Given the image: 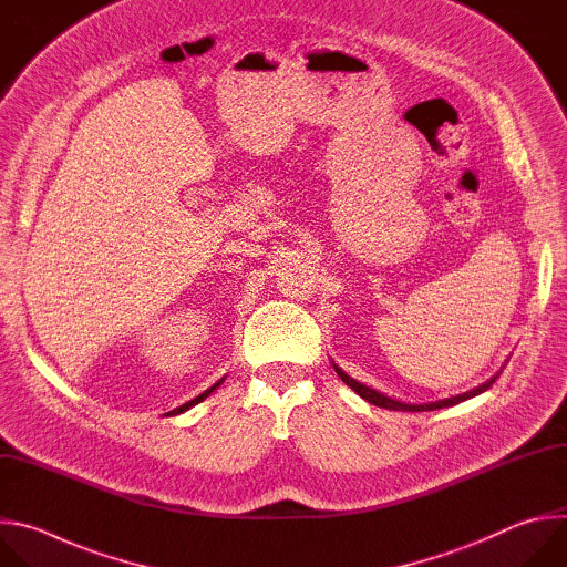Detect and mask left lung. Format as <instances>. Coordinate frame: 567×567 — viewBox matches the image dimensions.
I'll return each instance as SVG.
<instances>
[{"mask_svg": "<svg viewBox=\"0 0 567 567\" xmlns=\"http://www.w3.org/2000/svg\"><path fill=\"white\" fill-rule=\"evenodd\" d=\"M332 367H334V373L342 378V382L347 384V386H351L360 398H364L367 402H371V404H375V406H380V409H389V411H435V409H444V406H454V404H458V402H465V400H470V398H476V395H481L483 391H487L494 382H496V378L501 375V371L494 375V378H489L487 382H483L481 386H476V389H472V391H467V393H458V395H451V398H444V400H437V402H424V404H411V402H400V400H395V398H391V395H386V393H380L378 389H371V386H367V384H362V382H358L355 378H351L347 371H342L339 369L334 362H332Z\"/></svg>", "mask_w": 567, "mask_h": 567, "instance_id": "obj_1", "label": "left lung"}]
</instances>
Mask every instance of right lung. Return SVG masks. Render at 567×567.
<instances>
[{
  "label": "right lung",
  "mask_w": 567,
  "mask_h": 567,
  "mask_svg": "<svg viewBox=\"0 0 567 567\" xmlns=\"http://www.w3.org/2000/svg\"><path fill=\"white\" fill-rule=\"evenodd\" d=\"M223 380H225V378H220V380H218V382H216V384H212V386H209V389H207V391H203V393H200V395H198V398H194V400H189V402H185V404H181V406H178V409H174V411H169V413H165V415H178V413H183V411H187V409H192V406H194V404H198V402H203V400H205V398H207V395H209V393H214V391H216V389H218V386H220V384H223Z\"/></svg>",
  "instance_id": "obj_1"
}]
</instances>
